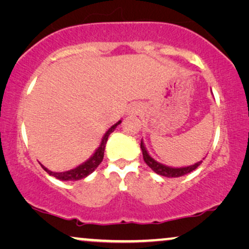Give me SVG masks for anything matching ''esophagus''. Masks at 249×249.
<instances>
[{
  "mask_svg": "<svg viewBox=\"0 0 249 249\" xmlns=\"http://www.w3.org/2000/svg\"><path fill=\"white\" fill-rule=\"evenodd\" d=\"M139 111H141V108H139L138 105H131V107H129V110H128V114L129 115L138 114Z\"/></svg>",
  "mask_w": 249,
  "mask_h": 249,
  "instance_id": "esophagus-1",
  "label": "esophagus"
}]
</instances>
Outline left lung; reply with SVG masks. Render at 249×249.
I'll list each match as a JSON object with an SVG mask.
<instances>
[{
    "instance_id": "left-lung-1",
    "label": "left lung",
    "mask_w": 249,
    "mask_h": 249,
    "mask_svg": "<svg viewBox=\"0 0 249 249\" xmlns=\"http://www.w3.org/2000/svg\"><path fill=\"white\" fill-rule=\"evenodd\" d=\"M141 148L142 152V159H144L146 164H147L155 173H158V175H160V176L168 177V178H178V177L188 175V173H190L195 169L198 168V165H200V163H202V161H198V162L194 163V164H192V165L175 168V166H169V165L163 164V163H160L156 161L155 159H153L152 156L149 155V153L147 151V148H146L142 139L141 142Z\"/></svg>"
}]
</instances>
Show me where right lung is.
Here are the masks:
<instances>
[{"label": "right lung", "mask_w": 249, "mask_h": 249, "mask_svg": "<svg viewBox=\"0 0 249 249\" xmlns=\"http://www.w3.org/2000/svg\"><path fill=\"white\" fill-rule=\"evenodd\" d=\"M120 124H121V120H119L117 124H114L111 128H108L107 131L105 132L103 137H102L100 145H98V147L96 149H95L93 155H91L88 160H86L84 163H81V164L76 166L74 169L68 170V171H64V172H54L45 168L43 164L40 165H42V168L45 170L50 176L55 177L56 179L62 180V181H77V180L86 178V177L89 176L90 173H93L95 171V169L101 164L102 160H103V156H104V149H105V145H107L108 136L111 135V132L114 131V129L117 128Z\"/></svg>", "instance_id": "1"}]
</instances>
